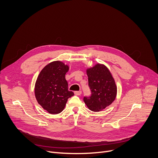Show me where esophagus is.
Listing matches in <instances>:
<instances>
[{
	"label": "esophagus",
	"instance_id": "1",
	"mask_svg": "<svg viewBox=\"0 0 158 158\" xmlns=\"http://www.w3.org/2000/svg\"><path fill=\"white\" fill-rule=\"evenodd\" d=\"M81 93H82V92L81 91H75L74 92V94L76 96H80L81 94Z\"/></svg>",
	"mask_w": 158,
	"mask_h": 158
}]
</instances>
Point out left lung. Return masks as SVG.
<instances>
[{
    "instance_id": "8db88e82",
    "label": "left lung",
    "mask_w": 158,
    "mask_h": 158,
    "mask_svg": "<svg viewBox=\"0 0 158 158\" xmlns=\"http://www.w3.org/2000/svg\"><path fill=\"white\" fill-rule=\"evenodd\" d=\"M91 97L84 98L87 107L92 111L99 112L110 105L117 95V86L107 67L98 63L86 69Z\"/></svg>"
}]
</instances>
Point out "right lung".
<instances>
[{
	"instance_id": "right-lung-1",
	"label": "right lung",
	"mask_w": 158,
	"mask_h": 158,
	"mask_svg": "<svg viewBox=\"0 0 158 158\" xmlns=\"http://www.w3.org/2000/svg\"><path fill=\"white\" fill-rule=\"evenodd\" d=\"M69 66L60 60L51 62L40 72L35 84V99L39 105L49 114L61 112L74 93L68 90L65 74Z\"/></svg>"
}]
</instances>
